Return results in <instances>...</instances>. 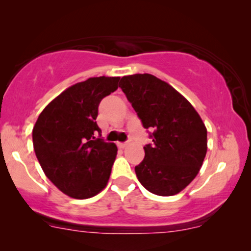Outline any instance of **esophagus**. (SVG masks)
<instances>
[{
    "mask_svg": "<svg viewBox=\"0 0 251 251\" xmlns=\"http://www.w3.org/2000/svg\"><path fill=\"white\" fill-rule=\"evenodd\" d=\"M126 145H128V144H126V143H118L119 149H126Z\"/></svg>",
    "mask_w": 251,
    "mask_h": 251,
    "instance_id": "esophagus-1",
    "label": "esophagus"
}]
</instances>
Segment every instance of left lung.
<instances>
[{
    "instance_id": "obj_1",
    "label": "left lung",
    "mask_w": 251,
    "mask_h": 251,
    "mask_svg": "<svg viewBox=\"0 0 251 251\" xmlns=\"http://www.w3.org/2000/svg\"><path fill=\"white\" fill-rule=\"evenodd\" d=\"M119 87L135 109L152 144L135 167L140 184L151 193L170 197L197 177L207 153V129L191 102L151 74L123 76Z\"/></svg>"
}]
</instances>
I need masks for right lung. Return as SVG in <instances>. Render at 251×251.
<instances>
[{
	"label": "right lung",
	"mask_w": 251,
	"mask_h": 251,
	"mask_svg": "<svg viewBox=\"0 0 251 251\" xmlns=\"http://www.w3.org/2000/svg\"><path fill=\"white\" fill-rule=\"evenodd\" d=\"M120 77H90L53 99L33 128V146L46 176L74 199L95 197L107 185L118 147L101 138L96 119L101 99Z\"/></svg>",
	"instance_id": "obj_1"
}]
</instances>
